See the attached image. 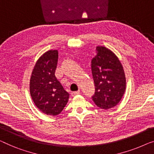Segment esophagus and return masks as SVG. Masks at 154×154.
<instances>
[{"mask_svg": "<svg viewBox=\"0 0 154 154\" xmlns=\"http://www.w3.org/2000/svg\"><path fill=\"white\" fill-rule=\"evenodd\" d=\"M79 94H80V91H76V92H73L72 93V97H75V96Z\"/></svg>", "mask_w": 154, "mask_h": 154, "instance_id": "obj_1", "label": "esophagus"}]
</instances>
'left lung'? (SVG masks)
<instances>
[{
  "instance_id": "8db88e82",
  "label": "left lung",
  "mask_w": 154,
  "mask_h": 154,
  "mask_svg": "<svg viewBox=\"0 0 154 154\" xmlns=\"http://www.w3.org/2000/svg\"><path fill=\"white\" fill-rule=\"evenodd\" d=\"M97 54L92 60V72L95 84L93 101L105 110L119 103L126 90V76L121 62L112 51L97 46Z\"/></svg>"
}]
</instances>
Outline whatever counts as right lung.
<instances>
[{"instance_id":"add662e5","label":"right lung","mask_w":154,"mask_h":154,"mask_svg":"<svg viewBox=\"0 0 154 154\" xmlns=\"http://www.w3.org/2000/svg\"><path fill=\"white\" fill-rule=\"evenodd\" d=\"M57 60V50L42 54L35 63L30 80V93L35 105L42 112L52 116L62 112L69 97L55 75Z\"/></svg>"}]
</instances>
